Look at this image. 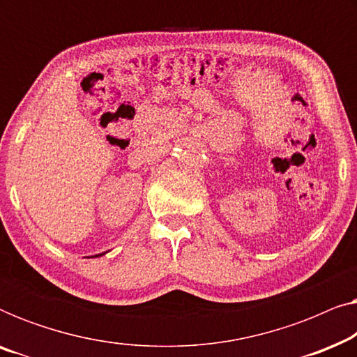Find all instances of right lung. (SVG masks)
Listing matches in <instances>:
<instances>
[{"mask_svg": "<svg viewBox=\"0 0 357 357\" xmlns=\"http://www.w3.org/2000/svg\"><path fill=\"white\" fill-rule=\"evenodd\" d=\"M102 255H105V252L104 253H99V255H96V257H102Z\"/></svg>", "mask_w": 357, "mask_h": 357, "instance_id": "add662e5", "label": "right lung"}]
</instances>
